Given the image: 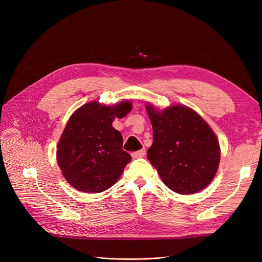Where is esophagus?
I'll return each mask as SVG.
<instances>
[{
	"label": "esophagus",
	"instance_id": "1",
	"mask_svg": "<svg viewBox=\"0 0 262 262\" xmlns=\"http://www.w3.org/2000/svg\"><path fill=\"white\" fill-rule=\"evenodd\" d=\"M131 155L133 158H141V157L145 156V149L142 148L140 150H137V152H133Z\"/></svg>",
	"mask_w": 262,
	"mask_h": 262
}]
</instances>
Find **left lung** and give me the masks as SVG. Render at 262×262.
<instances>
[{
	"label": "left lung",
	"instance_id": "1",
	"mask_svg": "<svg viewBox=\"0 0 262 262\" xmlns=\"http://www.w3.org/2000/svg\"><path fill=\"white\" fill-rule=\"evenodd\" d=\"M153 128L147 158L164 184L180 194L208 187L219 169L221 148L211 126L193 109L145 105Z\"/></svg>",
	"mask_w": 262,
	"mask_h": 262
}]
</instances>
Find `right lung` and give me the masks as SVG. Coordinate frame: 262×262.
<instances>
[{"instance_id": "1", "label": "right lung", "mask_w": 262, "mask_h": 262, "mask_svg": "<svg viewBox=\"0 0 262 262\" xmlns=\"http://www.w3.org/2000/svg\"><path fill=\"white\" fill-rule=\"evenodd\" d=\"M132 109L129 100L113 106L90 101L72 114L57 146L63 177L78 191L98 193L113 187L131 156L122 149V136L113 122Z\"/></svg>"}]
</instances>
